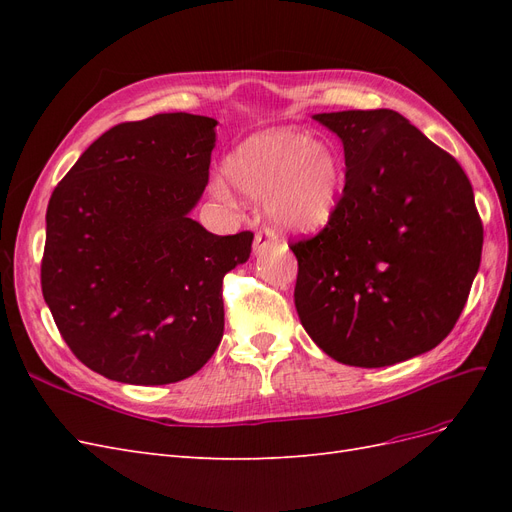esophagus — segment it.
Returning <instances> with one entry per match:
<instances>
[{"label": "esophagus", "instance_id": "1", "mask_svg": "<svg viewBox=\"0 0 512 512\" xmlns=\"http://www.w3.org/2000/svg\"><path fill=\"white\" fill-rule=\"evenodd\" d=\"M273 241H275L273 232H269V230H260V232H256V239H254V254H262V252H265L267 247H271V245H273Z\"/></svg>", "mask_w": 512, "mask_h": 512}]
</instances>
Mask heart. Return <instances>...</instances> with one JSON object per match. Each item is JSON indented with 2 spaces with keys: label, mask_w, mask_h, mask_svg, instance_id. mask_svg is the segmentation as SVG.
Listing matches in <instances>:
<instances>
[{
  "label": "heart",
  "mask_w": 512,
  "mask_h": 512,
  "mask_svg": "<svg viewBox=\"0 0 512 512\" xmlns=\"http://www.w3.org/2000/svg\"><path fill=\"white\" fill-rule=\"evenodd\" d=\"M226 177H215L213 194L235 200L228 180L250 198H265L269 220L290 235H312L327 226L344 188L337 153L324 141L292 128L247 136L228 153Z\"/></svg>",
  "instance_id": "obj_1"
}]
</instances>
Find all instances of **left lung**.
<instances>
[{
    "label": "left lung",
    "mask_w": 512,
    "mask_h": 512,
    "mask_svg": "<svg viewBox=\"0 0 512 512\" xmlns=\"http://www.w3.org/2000/svg\"><path fill=\"white\" fill-rule=\"evenodd\" d=\"M314 119L344 145L346 185L333 220L290 245L303 329L354 367L429 352L453 331L480 267L470 179L391 108Z\"/></svg>",
    "instance_id": "obj_1"
}]
</instances>
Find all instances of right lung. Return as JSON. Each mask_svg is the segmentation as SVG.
<instances>
[{
	"mask_svg": "<svg viewBox=\"0 0 512 512\" xmlns=\"http://www.w3.org/2000/svg\"><path fill=\"white\" fill-rule=\"evenodd\" d=\"M218 121L162 113L91 143L46 209L42 294L64 342L123 384L194 376L224 335V275L250 230L220 237L190 218L209 181Z\"/></svg>",
	"mask_w": 512,
	"mask_h": 512,
	"instance_id": "right-lung-1",
	"label": "right lung"
}]
</instances>
